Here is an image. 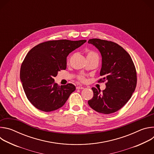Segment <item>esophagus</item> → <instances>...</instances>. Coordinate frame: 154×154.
I'll return each instance as SVG.
<instances>
[{
	"label": "esophagus",
	"instance_id": "obj_1",
	"mask_svg": "<svg viewBox=\"0 0 154 154\" xmlns=\"http://www.w3.org/2000/svg\"><path fill=\"white\" fill-rule=\"evenodd\" d=\"M77 89L82 90V89H84V87L82 86H77Z\"/></svg>",
	"mask_w": 154,
	"mask_h": 154
}]
</instances>
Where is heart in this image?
<instances>
[{
  "instance_id": "1",
  "label": "heart",
  "mask_w": 154,
  "mask_h": 154,
  "mask_svg": "<svg viewBox=\"0 0 154 154\" xmlns=\"http://www.w3.org/2000/svg\"><path fill=\"white\" fill-rule=\"evenodd\" d=\"M87 57H98V56L95 52H92V51H89L87 54ZM79 79L81 81H84L85 80V78L83 76H80Z\"/></svg>"
}]
</instances>
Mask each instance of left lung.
<instances>
[{
    "label": "left lung",
    "instance_id": "left-lung-1",
    "mask_svg": "<svg viewBox=\"0 0 154 154\" xmlns=\"http://www.w3.org/2000/svg\"><path fill=\"white\" fill-rule=\"evenodd\" d=\"M102 56L100 81L106 80L102 91L92 88L93 97L88 103L91 108L103 114L115 113L131 98L137 86V72L130 55L118 44L100 39H91Z\"/></svg>",
    "mask_w": 154,
    "mask_h": 154
}]
</instances>
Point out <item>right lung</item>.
Masks as SVG:
<instances>
[{"instance_id":"obj_1","label":"right lung","mask_w":154,"mask_h":154,"mask_svg":"<svg viewBox=\"0 0 154 154\" xmlns=\"http://www.w3.org/2000/svg\"><path fill=\"white\" fill-rule=\"evenodd\" d=\"M86 40L61 39L39 44L27 54L21 65L20 79L28 100L42 112L56 110L66 103L75 86H60L54 77L66 68V58Z\"/></svg>"}]
</instances>
